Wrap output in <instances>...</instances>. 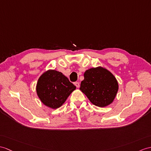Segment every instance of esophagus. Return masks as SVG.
I'll return each mask as SVG.
<instances>
[{
    "label": "esophagus",
    "instance_id": "obj_1",
    "mask_svg": "<svg viewBox=\"0 0 151 151\" xmlns=\"http://www.w3.org/2000/svg\"><path fill=\"white\" fill-rule=\"evenodd\" d=\"M75 85L76 86V87H80V83H79V82H75Z\"/></svg>",
    "mask_w": 151,
    "mask_h": 151
}]
</instances>
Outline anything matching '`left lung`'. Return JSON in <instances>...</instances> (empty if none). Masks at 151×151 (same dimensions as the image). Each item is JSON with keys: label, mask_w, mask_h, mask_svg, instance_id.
I'll return each instance as SVG.
<instances>
[{"label": "left lung", "mask_w": 151, "mask_h": 151, "mask_svg": "<svg viewBox=\"0 0 151 151\" xmlns=\"http://www.w3.org/2000/svg\"><path fill=\"white\" fill-rule=\"evenodd\" d=\"M83 76L80 89L91 102L99 107H106L113 102L118 92V83L111 73L99 67L87 70Z\"/></svg>", "instance_id": "left-lung-1"}]
</instances>
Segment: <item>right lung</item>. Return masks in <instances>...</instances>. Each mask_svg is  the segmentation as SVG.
Wrapping results in <instances>:
<instances>
[{"label": "right lung", "instance_id": "add662e5", "mask_svg": "<svg viewBox=\"0 0 151 151\" xmlns=\"http://www.w3.org/2000/svg\"><path fill=\"white\" fill-rule=\"evenodd\" d=\"M75 89L67 77L55 70L45 72L37 84L38 96L44 105L52 109L60 107Z\"/></svg>", "mask_w": 151, "mask_h": 151}]
</instances>
